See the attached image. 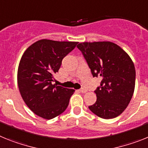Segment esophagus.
Returning <instances> with one entry per match:
<instances>
[{"label": "esophagus", "instance_id": "obj_1", "mask_svg": "<svg viewBox=\"0 0 148 148\" xmlns=\"http://www.w3.org/2000/svg\"><path fill=\"white\" fill-rule=\"evenodd\" d=\"M79 92L81 93H86L87 92V90L86 88H81V89H79Z\"/></svg>", "mask_w": 148, "mask_h": 148}]
</instances>
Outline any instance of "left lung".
<instances>
[{
	"instance_id": "1",
	"label": "left lung",
	"mask_w": 148,
	"mask_h": 148,
	"mask_svg": "<svg viewBox=\"0 0 148 148\" xmlns=\"http://www.w3.org/2000/svg\"><path fill=\"white\" fill-rule=\"evenodd\" d=\"M81 51L93 77H101L95 91L97 101L89 110L104 119H114L125 110L133 97L136 70L129 55L111 42H82Z\"/></svg>"
}]
</instances>
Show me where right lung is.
Instances as JSON below:
<instances>
[{
  "label": "right lung",
  "instance_id": "obj_1",
  "mask_svg": "<svg viewBox=\"0 0 148 148\" xmlns=\"http://www.w3.org/2000/svg\"><path fill=\"white\" fill-rule=\"evenodd\" d=\"M78 42L38 40L21 56L18 69V86L23 100L30 110L45 119H52L63 112L74 89L53 85L62 59Z\"/></svg>",
  "mask_w": 148,
  "mask_h": 148
}]
</instances>
